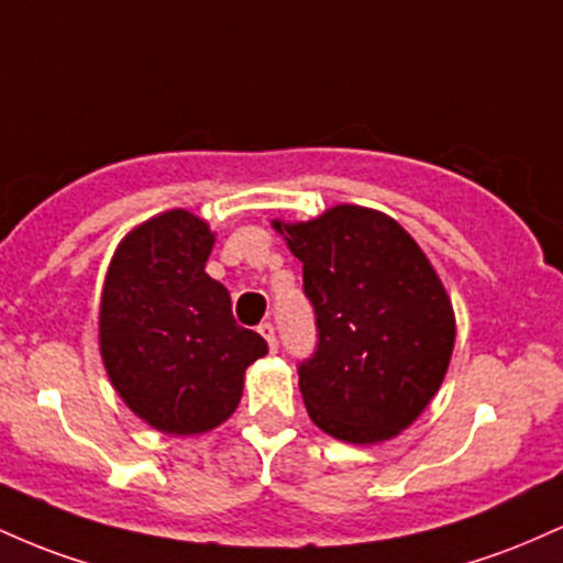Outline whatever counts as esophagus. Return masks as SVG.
Returning <instances> with one entry per match:
<instances>
[{"label": "esophagus", "mask_w": 563, "mask_h": 563, "mask_svg": "<svg viewBox=\"0 0 563 563\" xmlns=\"http://www.w3.org/2000/svg\"><path fill=\"white\" fill-rule=\"evenodd\" d=\"M257 332L263 334L265 343H268V349L276 351V345H279V343H276V330H274V324H271V321H263V324L257 327Z\"/></svg>", "instance_id": "esophagus-1"}]
</instances>
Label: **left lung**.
Returning <instances> with one entry per match:
<instances>
[{
    "instance_id": "8db88e82",
    "label": "left lung",
    "mask_w": 563,
    "mask_h": 563,
    "mask_svg": "<svg viewBox=\"0 0 563 563\" xmlns=\"http://www.w3.org/2000/svg\"><path fill=\"white\" fill-rule=\"evenodd\" d=\"M282 233L316 316V349L298 364L308 415L351 444L390 439L450 366L454 313L439 276L396 220L364 207H332Z\"/></svg>"
}]
</instances>
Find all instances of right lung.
Returning <instances> with one entry per match:
<instances>
[{
	"label": "right lung",
	"instance_id": "1",
	"mask_svg": "<svg viewBox=\"0 0 563 563\" xmlns=\"http://www.w3.org/2000/svg\"><path fill=\"white\" fill-rule=\"evenodd\" d=\"M214 236L186 210L164 212L119 244L100 302V353L137 418L191 435L229 420L244 369L268 353L205 274Z\"/></svg>",
	"mask_w": 563,
	"mask_h": 563
}]
</instances>
